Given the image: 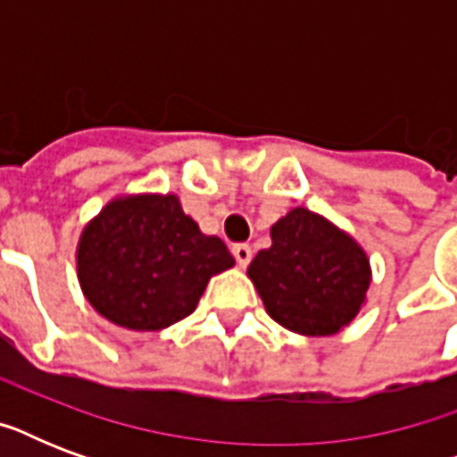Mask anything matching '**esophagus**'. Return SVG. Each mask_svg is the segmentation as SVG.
<instances>
[{
  "label": "esophagus",
  "mask_w": 457,
  "mask_h": 457,
  "mask_svg": "<svg viewBox=\"0 0 457 457\" xmlns=\"http://www.w3.org/2000/svg\"><path fill=\"white\" fill-rule=\"evenodd\" d=\"M232 253H235L237 265H239V268H246V265L251 263V246H249V244H235V246H232Z\"/></svg>",
  "instance_id": "34e87169"
}]
</instances>
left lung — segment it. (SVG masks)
Returning <instances> with one entry per match:
<instances>
[{
	"instance_id": "1",
	"label": "left lung",
	"mask_w": 457,
	"mask_h": 457,
	"mask_svg": "<svg viewBox=\"0 0 457 457\" xmlns=\"http://www.w3.org/2000/svg\"><path fill=\"white\" fill-rule=\"evenodd\" d=\"M270 239L246 270L268 315L303 337L341 332L368 301L372 268L365 249L303 206L282 215Z\"/></svg>"
}]
</instances>
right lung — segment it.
Masks as SVG:
<instances>
[{
	"label": "right lung",
	"instance_id": "right-lung-1",
	"mask_svg": "<svg viewBox=\"0 0 457 457\" xmlns=\"http://www.w3.org/2000/svg\"><path fill=\"white\" fill-rule=\"evenodd\" d=\"M85 299L113 325L158 332L192 315L235 258L179 206L178 194H123L85 225L75 251Z\"/></svg>",
	"mask_w": 457,
	"mask_h": 457
}]
</instances>
